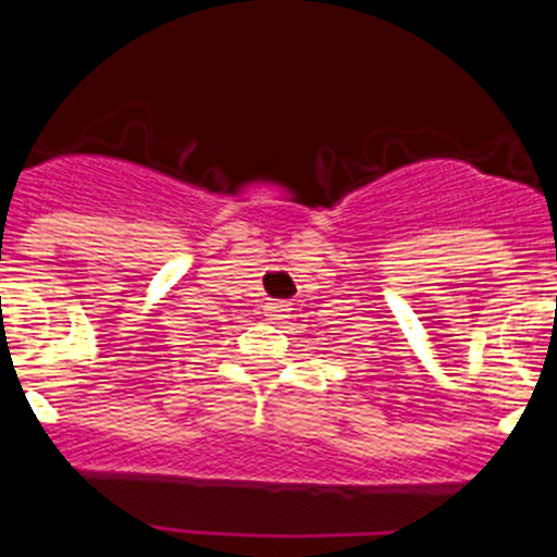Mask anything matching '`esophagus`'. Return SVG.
Listing matches in <instances>:
<instances>
[{
  "label": "esophagus",
  "mask_w": 557,
  "mask_h": 557,
  "mask_svg": "<svg viewBox=\"0 0 557 557\" xmlns=\"http://www.w3.org/2000/svg\"><path fill=\"white\" fill-rule=\"evenodd\" d=\"M264 318L270 323H284L289 318V304L287 301H273L264 307Z\"/></svg>",
  "instance_id": "esophagus-1"
}]
</instances>
